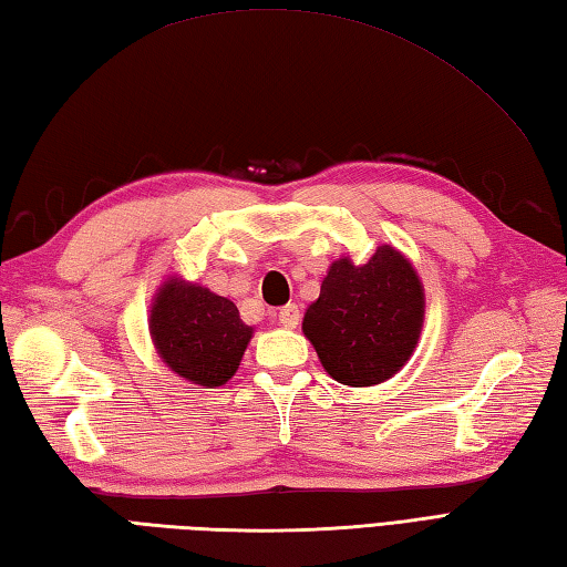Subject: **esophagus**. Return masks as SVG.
Returning a JSON list of instances; mask_svg holds the SVG:
<instances>
[{
	"mask_svg": "<svg viewBox=\"0 0 567 567\" xmlns=\"http://www.w3.org/2000/svg\"><path fill=\"white\" fill-rule=\"evenodd\" d=\"M302 315H299V307L297 305H285L280 311H277V321H280V327L285 329H295Z\"/></svg>",
	"mask_w": 567,
	"mask_h": 567,
	"instance_id": "34e87169",
	"label": "esophagus"
}]
</instances>
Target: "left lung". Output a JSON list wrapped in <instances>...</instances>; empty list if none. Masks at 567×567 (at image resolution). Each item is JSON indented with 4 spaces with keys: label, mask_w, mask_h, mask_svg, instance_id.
Listing matches in <instances>:
<instances>
[{
    "label": "left lung",
    "mask_w": 567,
    "mask_h": 567,
    "mask_svg": "<svg viewBox=\"0 0 567 567\" xmlns=\"http://www.w3.org/2000/svg\"><path fill=\"white\" fill-rule=\"evenodd\" d=\"M424 311V285L412 260L382 244L360 265L351 256L331 262L302 331L336 382L372 388L412 358Z\"/></svg>",
    "instance_id": "obj_1"
}]
</instances>
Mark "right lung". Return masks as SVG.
<instances>
[{
    "instance_id": "add662e5",
    "label": "right lung",
    "mask_w": 567,
    "mask_h": 567,
    "mask_svg": "<svg viewBox=\"0 0 567 567\" xmlns=\"http://www.w3.org/2000/svg\"><path fill=\"white\" fill-rule=\"evenodd\" d=\"M148 331L163 363L199 388L231 380L252 339L231 299L179 275H167L155 290Z\"/></svg>"
}]
</instances>
